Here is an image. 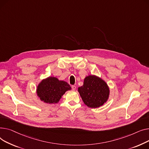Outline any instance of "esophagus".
<instances>
[{
	"label": "esophagus",
	"mask_w": 149,
	"mask_h": 149,
	"mask_svg": "<svg viewBox=\"0 0 149 149\" xmlns=\"http://www.w3.org/2000/svg\"><path fill=\"white\" fill-rule=\"evenodd\" d=\"M72 90L74 91L76 90V86L75 85H72Z\"/></svg>",
	"instance_id": "34e87169"
}]
</instances>
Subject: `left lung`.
Instances as JSON below:
<instances>
[{"label": "left lung", "mask_w": 149, "mask_h": 149, "mask_svg": "<svg viewBox=\"0 0 149 149\" xmlns=\"http://www.w3.org/2000/svg\"><path fill=\"white\" fill-rule=\"evenodd\" d=\"M85 104L91 108L103 106L109 99L110 90L107 82L100 77L88 75L77 90Z\"/></svg>", "instance_id": "1"}]
</instances>
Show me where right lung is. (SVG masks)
<instances>
[{"mask_svg": "<svg viewBox=\"0 0 149 149\" xmlns=\"http://www.w3.org/2000/svg\"><path fill=\"white\" fill-rule=\"evenodd\" d=\"M71 86L65 81L59 80L56 77L49 76L42 79L37 85L36 93L40 100L47 104H55Z\"/></svg>", "mask_w": 149, "mask_h": 149, "instance_id": "1", "label": "right lung"}]
</instances>
